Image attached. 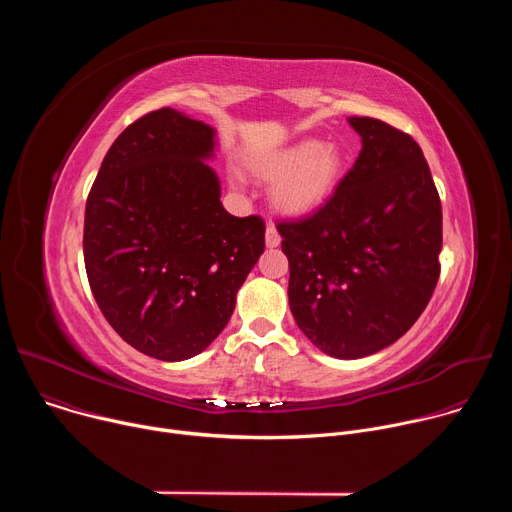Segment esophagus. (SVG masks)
Returning a JSON list of instances; mask_svg holds the SVG:
<instances>
[{
    "label": "esophagus",
    "instance_id": "esophagus-1",
    "mask_svg": "<svg viewBox=\"0 0 512 512\" xmlns=\"http://www.w3.org/2000/svg\"><path fill=\"white\" fill-rule=\"evenodd\" d=\"M279 243H281V237H279L277 229H275L273 225H269L267 231H265V245H267V247H277Z\"/></svg>",
    "mask_w": 512,
    "mask_h": 512
}]
</instances>
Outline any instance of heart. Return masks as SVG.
<instances>
[{
  "instance_id": "heart-1",
  "label": "heart",
  "mask_w": 512,
  "mask_h": 512,
  "mask_svg": "<svg viewBox=\"0 0 512 512\" xmlns=\"http://www.w3.org/2000/svg\"><path fill=\"white\" fill-rule=\"evenodd\" d=\"M255 170L273 180L271 200L287 214H306L322 206L344 174V156L332 143L302 139L265 156Z\"/></svg>"
}]
</instances>
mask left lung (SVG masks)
Segmentation results:
<instances>
[{"label": "left lung", "instance_id": "left-lung-1", "mask_svg": "<svg viewBox=\"0 0 512 512\" xmlns=\"http://www.w3.org/2000/svg\"><path fill=\"white\" fill-rule=\"evenodd\" d=\"M362 150L312 214L281 221L289 308L322 352L362 358L399 340L425 310L442 251V202L417 141L350 117Z\"/></svg>", "mask_w": 512, "mask_h": 512}]
</instances>
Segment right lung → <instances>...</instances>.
I'll return each instance as SVG.
<instances>
[{"label":"right lung","mask_w":512,"mask_h":512,"mask_svg":"<svg viewBox=\"0 0 512 512\" xmlns=\"http://www.w3.org/2000/svg\"><path fill=\"white\" fill-rule=\"evenodd\" d=\"M214 129L164 107L109 148L85 208V267L113 330L158 360H186L223 332L265 249L261 216H233L204 162Z\"/></svg>","instance_id":"add662e5"}]
</instances>
